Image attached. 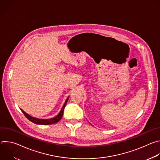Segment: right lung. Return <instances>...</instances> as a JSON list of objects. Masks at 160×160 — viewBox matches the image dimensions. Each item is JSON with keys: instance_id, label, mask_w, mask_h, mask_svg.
Listing matches in <instances>:
<instances>
[{"instance_id": "add662e5", "label": "right lung", "mask_w": 160, "mask_h": 160, "mask_svg": "<svg viewBox=\"0 0 160 160\" xmlns=\"http://www.w3.org/2000/svg\"><path fill=\"white\" fill-rule=\"evenodd\" d=\"M68 98L66 101H65V103L64 104L60 112L59 113V115L58 116H56L55 118H51V119H48V120H43V119H38V118H34V117H31L30 115H28L27 113H26L24 111H22V109L21 111L22 112V113L24 114L25 116L30 120L32 122L35 123V124H38V125H51V124H54V123H56L57 122H58L62 118V115H63V112H64V107L67 103V101L68 100Z\"/></svg>"}]
</instances>
